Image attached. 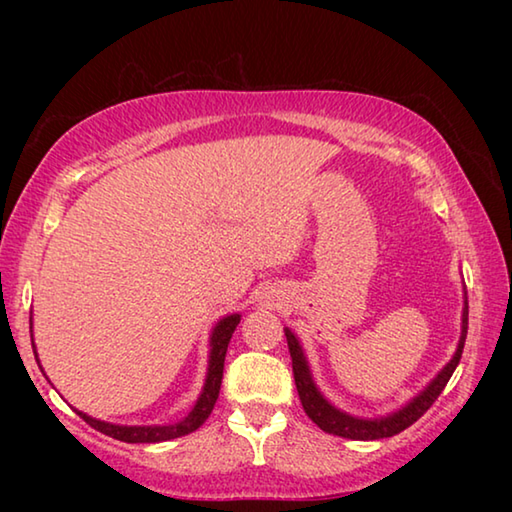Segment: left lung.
Returning a JSON list of instances; mask_svg holds the SVG:
<instances>
[{
    "mask_svg": "<svg viewBox=\"0 0 512 512\" xmlns=\"http://www.w3.org/2000/svg\"><path fill=\"white\" fill-rule=\"evenodd\" d=\"M284 334H287L289 352H291V363H293V379H296V388L302 402V409L314 420L320 429L327 433H334V436L350 438V440H379V438H391L395 433L404 431L406 427L422 418L424 413L429 411V406L438 400V395L443 393L447 386L449 377L454 375V370L461 361L465 336H467V293H465V307H463V325H461V339H458V348L454 357L449 359L447 366L438 372L436 377L431 379V384L424 388L420 395H415L413 400L402 406L400 411L388 413L384 418H354L350 413H343L336 409V406L329 404L314 384V377H311L309 363L305 352H302V345L298 336L291 332L289 327H284Z\"/></svg>",
    "mask_w": 512,
    "mask_h": 512,
    "instance_id": "1",
    "label": "left lung"
}]
</instances>
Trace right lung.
Listing matches in <instances>:
<instances>
[{"mask_svg": "<svg viewBox=\"0 0 512 512\" xmlns=\"http://www.w3.org/2000/svg\"><path fill=\"white\" fill-rule=\"evenodd\" d=\"M239 320H241L239 314H230V316L221 318L219 323H216V327L212 329L210 361H207L205 386H203L201 395H198L194 409L189 411L187 418H183L180 422L162 424V427L160 424H151V427H126V424H112V422L90 418V415H85L83 411H76V413H79L92 429L106 433V436H110V438H117V440H121V443H164V440H173V438L187 436V433L196 431L207 418H210V413L216 404V397H219L225 352H228V343L232 339V334H235ZM31 343H33V339H31ZM36 361H38V352H36Z\"/></svg>", "mask_w": 512, "mask_h": 512, "instance_id": "add662e5", "label": "right lung"}]
</instances>
